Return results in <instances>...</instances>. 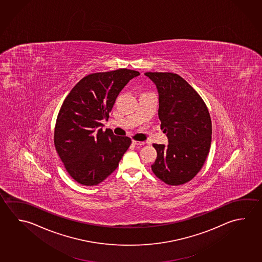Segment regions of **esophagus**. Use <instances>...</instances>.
Wrapping results in <instances>:
<instances>
[{"label":"esophagus","instance_id":"1","mask_svg":"<svg viewBox=\"0 0 262 262\" xmlns=\"http://www.w3.org/2000/svg\"><path fill=\"white\" fill-rule=\"evenodd\" d=\"M133 144H135V145H140V146H142V145H144V142H139V141H133Z\"/></svg>","mask_w":262,"mask_h":262}]
</instances>
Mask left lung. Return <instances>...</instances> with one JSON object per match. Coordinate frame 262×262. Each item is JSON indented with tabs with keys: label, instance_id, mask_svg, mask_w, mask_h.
I'll use <instances>...</instances> for the list:
<instances>
[{
	"label": "left lung",
	"instance_id": "1",
	"mask_svg": "<svg viewBox=\"0 0 262 262\" xmlns=\"http://www.w3.org/2000/svg\"><path fill=\"white\" fill-rule=\"evenodd\" d=\"M159 94L158 116L168 145L156 144L151 170L167 185L187 183L202 169L210 151L211 120L206 104L179 74L145 73Z\"/></svg>",
	"mask_w": 262,
	"mask_h": 262
}]
</instances>
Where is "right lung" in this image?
Returning a JSON list of instances; mask_svg holds the SVG:
<instances>
[{
    "label": "right lung",
    "instance_id": "obj_1",
    "mask_svg": "<svg viewBox=\"0 0 262 262\" xmlns=\"http://www.w3.org/2000/svg\"><path fill=\"white\" fill-rule=\"evenodd\" d=\"M137 71L119 69L81 79L60 106L54 129V145L70 176L84 186H95L119 166L132 140L103 132L101 120L110 117L116 98Z\"/></svg>",
    "mask_w": 262,
    "mask_h": 262
}]
</instances>
